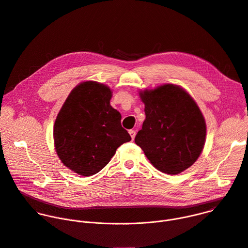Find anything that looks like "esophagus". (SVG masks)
Returning a JSON list of instances; mask_svg holds the SVG:
<instances>
[{
  "instance_id": "34e87169",
  "label": "esophagus",
  "mask_w": 248,
  "mask_h": 248,
  "mask_svg": "<svg viewBox=\"0 0 248 248\" xmlns=\"http://www.w3.org/2000/svg\"><path fill=\"white\" fill-rule=\"evenodd\" d=\"M128 132H129V134H130V136H131V138H132V140H133V139H134V137H135V134H136L135 130H133V129H130Z\"/></svg>"
}]
</instances>
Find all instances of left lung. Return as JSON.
I'll return each mask as SVG.
<instances>
[{
    "mask_svg": "<svg viewBox=\"0 0 248 248\" xmlns=\"http://www.w3.org/2000/svg\"><path fill=\"white\" fill-rule=\"evenodd\" d=\"M139 96L146 118L135 143L162 172L178 174L192 166L206 138L205 120L193 98L174 84L140 91Z\"/></svg>",
    "mask_w": 248,
    "mask_h": 248,
    "instance_id": "8db88e82",
    "label": "left lung"
}]
</instances>
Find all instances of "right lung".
Segmentation results:
<instances>
[{
    "instance_id": "1",
    "label": "right lung",
    "mask_w": 248,
    "mask_h": 248,
    "mask_svg": "<svg viewBox=\"0 0 248 248\" xmlns=\"http://www.w3.org/2000/svg\"><path fill=\"white\" fill-rule=\"evenodd\" d=\"M111 98L107 85L81 82L69 93L57 116L56 152L65 167L80 175L100 171L116 150L131 140L121 124V114L110 104Z\"/></svg>"
}]
</instances>
